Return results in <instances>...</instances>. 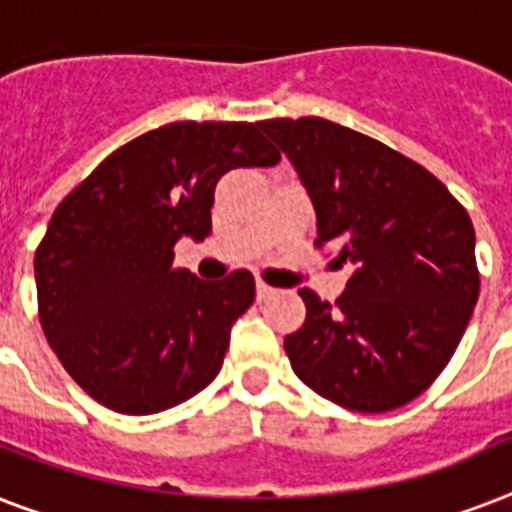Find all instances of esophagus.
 Instances as JSON below:
<instances>
[{"label": "esophagus", "instance_id": "obj_1", "mask_svg": "<svg viewBox=\"0 0 512 512\" xmlns=\"http://www.w3.org/2000/svg\"><path fill=\"white\" fill-rule=\"evenodd\" d=\"M273 295V287H268L265 281H257V300H268Z\"/></svg>", "mask_w": 512, "mask_h": 512}]
</instances>
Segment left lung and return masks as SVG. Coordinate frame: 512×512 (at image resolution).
<instances>
[{
  "mask_svg": "<svg viewBox=\"0 0 512 512\" xmlns=\"http://www.w3.org/2000/svg\"><path fill=\"white\" fill-rule=\"evenodd\" d=\"M257 127L308 188L316 247L353 265L335 305L300 289L305 324L284 337L292 369L353 412L409 404L444 372L478 300L468 209L422 164L350 127L319 116Z\"/></svg>",
  "mask_w": 512,
  "mask_h": 512,
  "instance_id": "8db88e82",
  "label": "left lung"
}]
</instances>
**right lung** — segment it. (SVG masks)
Segmentation results:
<instances>
[{
  "label": "right lung",
  "instance_id": "obj_1",
  "mask_svg": "<svg viewBox=\"0 0 512 512\" xmlns=\"http://www.w3.org/2000/svg\"><path fill=\"white\" fill-rule=\"evenodd\" d=\"M281 154L252 122H172L124 143L60 201L34 257L44 337L76 385L156 414L215 380L255 279L175 268L180 236L212 231L215 185Z\"/></svg>",
  "mask_w": 512,
  "mask_h": 512
}]
</instances>
